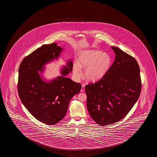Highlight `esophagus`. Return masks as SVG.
<instances>
[{"label": "esophagus", "instance_id": "esophagus-1", "mask_svg": "<svg viewBox=\"0 0 157 157\" xmlns=\"http://www.w3.org/2000/svg\"><path fill=\"white\" fill-rule=\"evenodd\" d=\"M84 90H85V85H82L80 91H81V92H83V91H84Z\"/></svg>", "mask_w": 157, "mask_h": 157}]
</instances>
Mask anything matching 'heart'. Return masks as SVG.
Wrapping results in <instances>:
<instances>
[{"instance_id":"b5f03b06","label":"heart","mask_w":157,"mask_h":157,"mask_svg":"<svg viewBox=\"0 0 157 157\" xmlns=\"http://www.w3.org/2000/svg\"><path fill=\"white\" fill-rule=\"evenodd\" d=\"M111 57L107 53L99 50H89L79 55L78 63L73 66V73L76 79L82 77V68H85L84 76L86 79L96 81L100 79L109 70Z\"/></svg>"}]
</instances>
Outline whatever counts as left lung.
I'll use <instances>...</instances> for the list:
<instances>
[{
    "mask_svg": "<svg viewBox=\"0 0 157 157\" xmlns=\"http://www.w3.org/2000/svg\"><path fill=\"white\" fill-rule=\"evenodd\" d=\"M111 48L116 58L109 70L101 79L85 87L88 112L101 126L124 118L136 103L141 91L137 61L117 47Z\"/></svg>",
    "mask_w": 157,
    "mask_h": 157,
    "instance_id": "left-lung-1",
    "label": "left lung"
}]
</instances>
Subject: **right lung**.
Segmentation results:
<instances>
[{"label":"right lung","mask_w":157,"mask_h":157,"mask_svg":"<svg viewBox=\"0 0 157 157\" xmlns=\"http://www.w3.org/2000/svg\"><path fill=\"white\" fill-rule=\"evenodd\" d=\"M63 50L56 43L43 45L24 58L18 70L17 90L22 103L35 118L50 125L64 118L70 101L82 87L66 77L73 69L71 60L62 67L60 76L50 81L43 78L44 66L58 59Z\"/></svg>","instance_id":"1"}]
</instances>
